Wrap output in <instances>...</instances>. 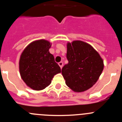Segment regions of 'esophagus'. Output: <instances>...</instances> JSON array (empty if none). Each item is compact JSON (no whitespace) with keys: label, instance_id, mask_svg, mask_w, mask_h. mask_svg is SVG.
Wrapping results in <instances>:
<instances>
[{"label":"esophagus","instance_id":"obj_1","mask_svg":"<svg viewBox=\"0 0 122 122\" xmlns=\"http://www.w3.org/2000/svg\"><path fill=\"white\" fill-rule=\"evenodd\" d=\"M58 65L59 66H60V67H61V68H62V66H63V62H60L58 63Z\"/></svg>","mask_w":122,"mask_h":122}]
</instances>
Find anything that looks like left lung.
<instances>
[{
	"instance_id": "1",
	"label": "left lung",
	"mask_w": 122,
	"mask_h": 122,
	"mask_svg": "<svg viewBox=\"0 0 122 122\" xmlns=\"http://www.w3.org/2000/svg\"><path fill=\"white\" fill-rule=\"evenodd\" d=\"M68 63L62 68L66 84L75 92H83L93 87L104 68L103 59L90 44L74 41L67 45Z\"/></svg>"
}]
</instances>
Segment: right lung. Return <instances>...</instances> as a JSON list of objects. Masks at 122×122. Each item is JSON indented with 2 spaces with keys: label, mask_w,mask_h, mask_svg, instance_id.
I'll list each match as a JSON object with an SVG mask.
<instances>
[{
  "label": "right lung",
  "mask_w": 122,
  "mask_h": 122,
  "mask_svg": "<svg viewBox=\"0 0 122 122\" xmlns=\"http://www.w3.org/2000/svg\"><path fill=\"white\" fill-rule=\"evenodd\" d=\"M51 44L45 39L35 41L25 48L19 60V71L26 84L34 90H42L51 84L61 68L49 51Z\"/></svg>",
  "instance_id": "right-lung-1"
}]
</instances>
